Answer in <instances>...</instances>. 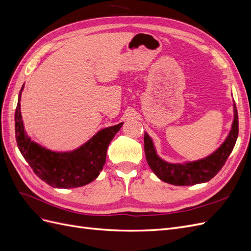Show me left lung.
<instances>
[{
	"instance_id": "obj_1",
	"label": "left lung",
	"mask_w": 251,
	"mask_h": 251,
	"mask_svg": "<svg viewBox=\"0 0 251 251\" xmlns=\"http://www.w3.org/2000/svg\"><path fill=\"white\" fill-rule=\"evenodd\" d=\"M233 112L234 119L231 131L222 146L206 158L193 162L174 164L162 160L157 155L154 143L150 136L147 133L144 134V151L151 170L159 179L173 185H194L207 182L214 178L223 168L238 138L239 117L235 103L233 104Z\"/></svg>"
}]
</instances>
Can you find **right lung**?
Wrapping results in <instances>:
<instances>
[{"instance_id": "obj_1", "label": "right lung", "mask_w": 251, "mask_h": 251, "mask_svg": "<svg viewBox=\"0 0 251 251\" xmlns=\"http://www.w3.org/2000/svg\"><path fill=\"white\" fill-rule=\"evenodd\" d=\"M16 109V138L19 150L34 174L52 187L73 188L95 180L102 170L107 150L124 123L98 132L88 142L72 151L56 153L31 141L25 133L21 114V94Z\"/></svg>"}]
</instances>
